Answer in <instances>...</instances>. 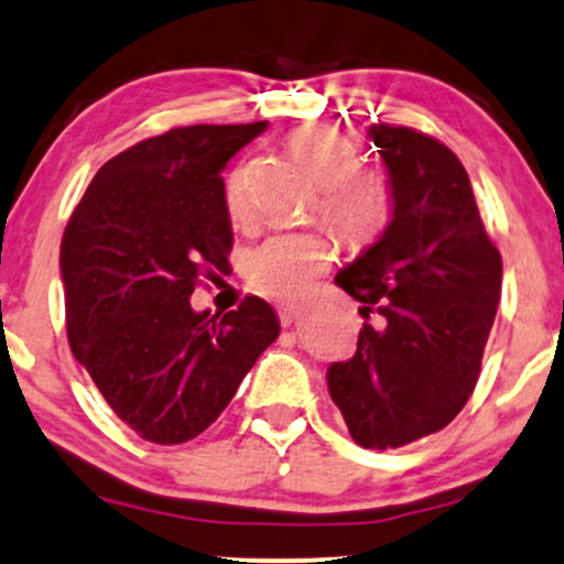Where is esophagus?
<instances>
[{"label":"esophagus","mask_w":564,"mask_h":564,"mask_svg":"<svg viewBox=\"0 0 564 564\" xmlns=\"http://www.w3.org/2000/svg\"><path fill=\"white\" fill-rule=\"evenodd\" d=\"M280 322H282V326H290L295 322V318H301V316H305V305H280Z\"/></svg>","instance_id":"34e87169"}]
</instances>
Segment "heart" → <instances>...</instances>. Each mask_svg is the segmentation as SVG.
<instances>
[{"instance_id":"b5f03b06","label":"heart","mask_w":564,"mask_h":564,"mask_svg":"<svg viewBox=\"0 0 564 564\" xmlns=\"http://www.w3.org/2000/svg\"><path fill=\"white\" fill-rule=\"evenodd\" d=\"M288 151L322 185L318 214L339 238L360 248L384 232L392 219V191L381 175L358 170L360 154L350 138L326 124H311L288 138ZM225 204L232 219L248 214L250 198L242 170L227 175ZM332 261L335 242L326 232H282L250 253L248 280L259 293L276 301H301Z\"/></svg>"}]
</instances>
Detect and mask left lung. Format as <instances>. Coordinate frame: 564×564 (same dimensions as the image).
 Instances as JSON below:
<instances>
[{
    "mask_svg": "<svg viewBox=\"0 0 564 564\" xmlns=\"http://www.w3.org/2000/svg\"><path fill=\"white\" fill-rule=\"evenodd\" d=\"M392 219L335 282L377 311L326 387L360 447L389 449L447 426L474 392L502 293V256L486 235L465 166L410 128L371 124Z\"/></svg>",
    "mask_w": 564,
    "mask_h": 564,
    "instance_id": "obj_1",
    "label": "left lung"
}]
</instances>
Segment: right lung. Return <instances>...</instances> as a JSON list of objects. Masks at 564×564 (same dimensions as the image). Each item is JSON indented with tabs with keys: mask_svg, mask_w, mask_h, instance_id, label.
<instances>
[{
	"mask_svg": "<svg viewBox=\"0 0 564 564\" xmlns=\"http://www.w3.org/2000/svg\"><path fill=\"white\" fill-rule=\"evenodd\" d=\"M267 124H193L135 143L96 172L62 235L73 356L149 442L212 426L280 335L256 295L225 316L191 305L232 248L221 170Z\"/></svg>",
	"mask_w": 564,
	"mask_h": 564,
	"instance_id": "add662e5",
	"label": "right lung"
}]
</instances>
